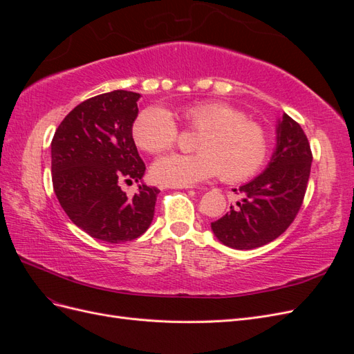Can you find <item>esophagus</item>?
Masks as SVG:
<instances>
[{
  "label": "esophagus",
  "instance_id": "34e87169",
  "mask_svg": "<svg viewBox=\"0 0 354 354\" xmlns=\"http://www.w3.org/2000/svg\"><path fill=\"white\" fill-rule=\"evenodd\" d=\"M167 187H169V189H189V186H181V185H164V186H160V189H167Z\"/></svg>",
  "mask_w": 354,
  "mask_h": 354
}]
</instances>
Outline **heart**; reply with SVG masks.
Instances as JSON below:
<instances>
[{
  "label": "heart",
  "mask_w": 354,
  "mask_h": 354,
  "mask_svg": "<svg viewBox=\"0 0 354 354\" xmlns=\"http://www.w3.org/2000/svg\"><path fill=\"white\" fill-rule=\"evenodd\" d=\"M177 118L189 130L199 133L198 152L159 158L152 167L159 183L189 186L216 176L226 183H241L254 177L269 159L272 142L266 128L229 103H192L180 108ZM131 133L136 145L149 153L168 151L178 140L176 121L159 106L138 113Z\"/></svg>",
  "instance_id": "b5f03b06"
}]
</instances>
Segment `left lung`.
I'll use <instances>...</instances> for the list:
<instances>
[{
    "label": "left lung",
    "instance_id": "left-lung-1",
    "mask_svg": "<svg viewBox=\"0 0 354 354\" xmlns=\"http://www.w3.org/2000/svg\"><path fill=\"white\" fill-rule=\"evenodd\" d=\"M312 159L303 128L283 113L269 167L250 183L234 189L243 199L211 223L217 239L234 250H254L281 236L303 205Z\"/></svg>",
    "mask_w": 354,
    "mask_h": 354
}]
</instances>
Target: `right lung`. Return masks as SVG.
<instances>
[{
  "mask_svg": "<svg viewBox=\"0 0 354 354\" xmlns=\"http://www.w3.org/2000/svg\"><path fill=\"white\" fill-rule=\"evenodd\" d=\"M138 97L125 90L94 95L65 116L51 142L53 187L63 211L91 238L109 243L142 236L159 194L140 185L128 198L120 186L146 171L131 133Z\"/></svg>",
  "mask_w": 354,
  "mask_h": 354,
  "instance_id": "right-lung-1",
  "label": "right lung"
}]
</instances>
